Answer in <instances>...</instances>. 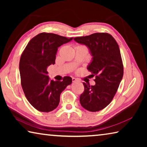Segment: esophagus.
<instances>
[{
    "label": "esophagus",
    "mask_w": 147,
    "mask_h": 147,
    "mask_svg": "<svg viewBox=\"0 0 147 147\" xmlns=\"http://www.w3.org/2000/svg\"><path fill=\"white\" fill-rule=\"evenodd\" d=\"M72 80H73V82H79V80L77 78H72Z\"/></svg>",
    "instance_id": "1"
}]
</instances>
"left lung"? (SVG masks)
<instances>
[{"mask_svg":"<svg viewBox=\"0 0 147 147\" xmlns=\"http://www.w3.org/2000/svg\"><path fill=\"white\" fill-rule=\"evenodd\" d=\"M74 40L88 48L92 59L87 68L95 75L94 86L83 83L84 91L80 102L87 110L98 111L111 102L123 78L120 49L115 39L107 33L77 37Z\"/></svg>","mask_w":147,"mask_h":147,"instance_id":"obj_1","label":"left lung"}]
</instances>
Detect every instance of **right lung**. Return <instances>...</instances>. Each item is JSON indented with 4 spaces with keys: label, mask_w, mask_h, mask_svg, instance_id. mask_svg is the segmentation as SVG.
Listing matches in <instances>:
<instances>
[{
    "label": "right lung",
    "mask_w": 147,
    "mask_h": 147,
    "mask_svg": "<svg viewBox=\"0 0 147 147\" xmlns=\"http://www.w3.org/2000/svg\"><path fill=\"white\" fill-rule=\"evenodd\" d=\"M52 33H41L32 38L21 56V86L27 100L34 108L49 112L58 107L61 92L72 83L70 76L63 81L49 79L47 67L55 63L58 49L73 40Z\"/></svg>",
    "instance_id": "right-lung-1"
}]
</instances>
